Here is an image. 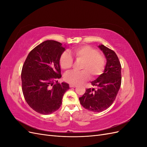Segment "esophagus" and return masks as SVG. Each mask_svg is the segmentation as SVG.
Here are the masks:
<instances>
[{"label":"esophagus","instance_id":"obj_1","mask_svg":"<svg viewBox=\"0 0 147 147\" xmlns=\"http://www.w3.org/2000/svg\"><path fill=\"white\" fill-rule=\"evenodd\" d=\"M69 86H70V88H75V87H77V85H76V84H69Z\"/></svg>","mask_w":147,"mask_h":147}]
</instances>
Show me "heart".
Listing matches in <instances>:
<instances>
[{
  "mask_svg": "<svg viewBox=\"0 0 147 147\" xmlns=\"http://www.w3.org/2000/svg\"><path fill=\"white\" fill-rule=\"evenodd\" d=\"M77 62H82L80 64V72H70L65 74L66 82L73 84H78L85 82L90 78H94L100 75L104 70L105 59L98 53L96 49L88 45L80 47L72 51ZM74 59L69 53L64 51L59 57V65L61 69L67 70L72 67Z\"/></svg>",
  "mask_w": 147,
  "mask_h": 147,
  "instance_id": "b5f03b06",
  "label": "heart"
}]
</instances>
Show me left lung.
<instances>
[{
    "mask_svg": "<svg viewBox=\"0 0 147 147\" xmlns=\"http://www.w3.org/2000/svg\"><path fill=\"white\" fill-rule=\"evenodd\" d=\"M99 47L107 59L104 72L91 82L96 90L86 89L79 98L84 109L94 112H102L113 104L121 84V66L117 54L103 45Z\"/></svg>",
    "mask_w": 147,
    "mask_h": 147,
    "instance_id": "left-lung-1",
    "label": "left lung"
}]
</instances>
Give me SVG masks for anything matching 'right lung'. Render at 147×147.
I'll list each match as a JSON object with an SVG mask.
<instances>
[{"label":"right lung","instance_id":"1","mask_svg":"<svg viewBox=\"0 0 147 147\" xmlns=\"http://www.w3.org/2000/svg\"><path fill=\"white\" fill-rule=\"evenodd\" d=\"M65 51L62 43L46 40L31 50L21 71L22 90L28 104L35 112L48 115L58 110L68 83L61 77L59 57Z\"/></svg>","mask_w":147,"mask_h":147}]
</instances>
